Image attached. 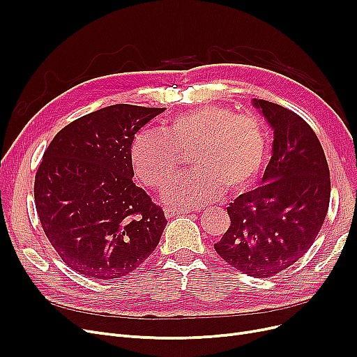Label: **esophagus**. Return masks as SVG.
Instances as JSON below:
<instances>
[{"mask_svg":"<svg viewBox=\"0 0 357 357\" xmlns=\"http://www.w3.org/2000/svg\"><path fill=\"white\" fill-rule=\"evenodd\" d=\"M190 210H169L166 208L165 210V217L166 218H172V217H176V215H182V214H188Z\"/></svg>","mask_w":357,"mask_h":357,"instance_id":"esophagus-1","label":"esophagus"}]
</instances>
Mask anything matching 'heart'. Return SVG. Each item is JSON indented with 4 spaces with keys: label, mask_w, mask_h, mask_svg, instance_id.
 <instances>
[{
    "label": "heart",
    "mask_w": 357,
    "mask_h": 357,
    "mask_svg": "<svg viewBox=\"0 0 357 357\" xmlns=\"http://www.w3.org/2000/svg\"><path fill=\"white\" fill-rule=\"evenodd\" d=\"M160 132L140 131L131 142L130 160L136 176L150 188H160L191 152V172L174 178L163 201L186 208L250 188L266 160L268 136L255 116L236 114L221 105H202L167 120Z\"/></svg>",
    "instance_id": "b5f03b06"
}]
</instances>
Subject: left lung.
Masks as SVG:
<instances>
[{
  "label": "left lung",
  "instance_id": "left-lung-1",
  "mask_svg": "<svg viewBox=\"0 0 357 357\" xmlns=\"http://www.w3.org/2000/svg\"><path fill=\"white\" fill-rule=\"evenodd\" d=\"M252 104L273 130L272 156L261 186L227 207L231 224L214 249L234 269L269 278L301 259L320 233L330 171L320 140L301 117L265 100Z\"/></svg>",
  "mask_w": 357,
  "mask_h": 357
}]
</instances>
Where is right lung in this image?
<instances>
[{
	"mask_svg": "<svg viewBox=\"0 0 357 357\" xmlns=\"http://www.w3.org/2000/svg\"><path fill=\"white\" fill-rule=\"evenodd\" d=\"M163 111L109 105L63 127L46 149L36 210L50 245L79 275L105 282L126 276L159 245L167 221L131 179L130 146Z\"/></svg>",
	"mask_w": 357,
	"mask_h": 357,
	"instance_id": "obj_1",
	"label": "right lung"
}]
</instances>
